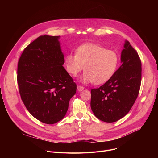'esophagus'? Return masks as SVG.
Segmentation results:
<instances>
[{
	"label": "esophagus",
	"mask_w": 158,
	"mask_h": 158,
	"mask_svg": "<svg viewBox=\"0 0 158 158\" xmlns=\"http://www.w3.org/2000/svg\"><path fill=\"white\" fill-rule=\"evenodd\" d=\"M77 89L79 91V92H81V91H82V90L84 89V87L81 86V85H78L77 86Z\"/></svg>",
	"instance_id": "esophagus-1"
}]
</instances>
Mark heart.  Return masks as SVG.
Wrapping results in <instances>:
<instances>
[{
	"mask_svg": "<svg viewBox=\"0 0 158 158\" xmlns=\"http://www.w3.org/2000/svg\"><path fill=\"white\" fill-rule=\"evenodd\" d=\"M118 63L117 52L95 44L81 45L76 54L70 52L65 57L66 70L70 75L76 76L85 68L82 81L97 85L109 81L117 71Z\"/></svg>",
	"mask_w": 158,
	"mask_h": 158,
	"instance_id": "heart-1",
	"label": "heart"
}]
</instances>
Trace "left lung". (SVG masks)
Returning a JSON list of instances; mask_svg holds the SVG:
<instances>
[{
	"label": "left lung",
	"mask_w": 158,
	"mask_h": 158,
	"mask_svg": "<svg viewBox=\"0 0 158 158\" xmlns=\"http://www.w3.org/2000/svg\"><path fill=\"white\" fill-rule=\"evenodd\" d=\"M122 64L114 76L98 88L91 89V109L103 122H117L131 110L138 97L142 81V63L136 50L126 41Z\"/></svg>",
	"instance_id": "left-lung-1"
}]
</instances>
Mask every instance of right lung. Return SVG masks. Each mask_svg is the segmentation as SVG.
I'll use <instances>...</instances> for the list:
<instances>
[{
  "label": "right lung",
  "instance_id": "add662e5",
  "mask_svg": "<svg viewBox=\"0 0 158 158\" xmlns=\"http://www.w3.org/2000/svg\"><path fill=\"white\" fill-rule=\"evenodd\" d=\"M60 37L39 36L25 48L18 63L16 78L22 101L33 117L47 124L64 118L77 89L63 66Z\"/></svg>",
  "mask_w": 158,
  "mask_h": 158
}]
</instances>
